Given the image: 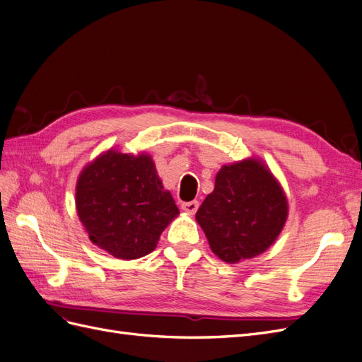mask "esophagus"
<instances>
[{
	"instance_id": "esophagus-1",
	"label": "esophagus",
	"mask_w": 362,
	"mask_h": 362,
	"mask_svg": "<svg viewBox=\"0 0 362 362\" xmlns=\"http://www.w3.org/2000/svg\"><path fill=\"white\" fill-rule=\"evenodd\" d=\"M181 208H182V210H184L185 213H189V214H194L196 211H198V208H199V202H198V201L182 202V204H181Z\"/></svg>"
}]
</instances>
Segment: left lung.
Here are the masks:
<instances>
[{"label": "left lung", "mask_w": 362, "mask_h": 362, "mask_svg": "<svg viewBox=\"0 0 362 362\" xmlns=\"http://www.w3.org/2000/svg\"><path fill=\"white\" fill-rule=\"evenodd\" d=\"M288 202L264 163L246 158L216 175L214 190L196 213L211 250L235 264L267 250L286 225Z\"/></svg>", "instance_id": "left-lung-1"}]
</instances>
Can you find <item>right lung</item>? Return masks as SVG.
<instances>
[{"label": "right lung", "instance_id": "1", "mask_svg": "<svg viewBox=\"0 0 362 362\" xmlns=\"http://www.w3.org/2000/svg\"><path fill=\"white\" fill-rule=\"evenodd\" d=\"M75 205L90 242L120 259L151 254L180 214L151 156L113 149L81 170Z\"/></svg>", "mask_w": 362, "mask_h": 362}]
</instances>
